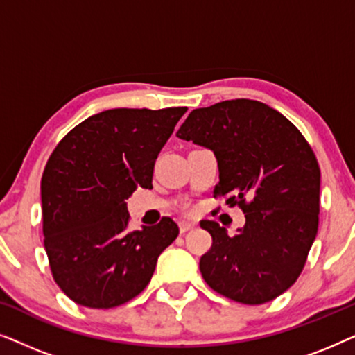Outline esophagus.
I'll return each mask as SVG.
<instances>
[{"mask_svg": "<svg viewBox=\"0 0 355 355\" xmlns=\"http://www.w3.org/2000/svg\"><path fill=\"white\" fill-rule=\"evenodd\" d=\"M193 227H196V225H193V223H191V221H181V223H179V231H181V234H186L187 231L193 230Z\"/></svg>", "mask_w": 355, "mask_h": 355, "instance_id": "34e87169", "label": "esophagus"}]
</instances>
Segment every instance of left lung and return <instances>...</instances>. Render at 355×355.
Segmentation results:
<instances>
[{"mask_svg": "<svg viewBox=\"0 0 355 355\" xmlns=\"http://www.w3.org/2000/svg\"><path fill=\"white\" fill-rule=\"evenodd\" d=\"M176 135L211 150L220 171L213 196H230L245 213L236 236L200 221L213 239L200 259L203 279L241 304L278 297L299 278L318 231L320 168L307 140L278 111L247 98L193 110Z\"/></svg>", "mask_w": 355, "mask_h": 355, "instance_id": "1", "label": "left lung"}]
</instances>
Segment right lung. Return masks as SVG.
<instances>
[{
	"instance_id": "add662e5",
	"label": "right lung",
	"mask_w": 355,
	"mask_h": 355,
	"mask_svg": "<svg viewBox=\"0 0 355 355\" xmlns=\"http://www.w3.org/2000/svg\"><path fill=\"white\" fill-rule=\"evenodd\" d=\"M186 111H101L51 153L42 178L45 250L56 284L76 304L111 309L134 299L178 237L171 218L128 231L125 198L153 187L158 153Z\"/></svg>"
}]
</instances>
